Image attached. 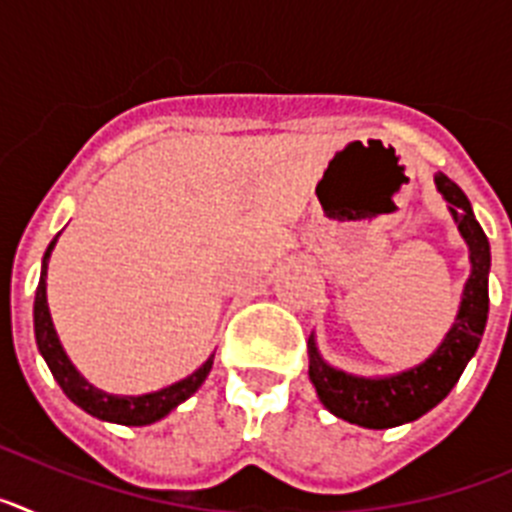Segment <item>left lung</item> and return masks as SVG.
I'll list each match as a JSON object with an SVG mask.
<instances>
[{"mask_svg":"<svg viewBox=\"0 0 512 512\" xmlns=\"http://www.w3.org/2000/svg\"><path fill=\"white\" fill-rule=\"evenodd\" d=\"M436 187L451 205L449 210L464 241L469 243V259H472V277L464 287L456 323L446 333L436 354L397 377L364 379L328 366L320 359L312 338L307 343L310 382L315 384L320 402L336 418L356 423L361 428H374V431L395 428V425L418 420L420 415L436 408L438 402L454 390V384L459 382L464 366L469 364L485 333L487 312H490V292H487L490 243H487L485 230L479 228L467 194L443 171L436 174Z\"/></svg>","mask_w":512,"mask_h":512,"instance_id":"8db88e82","label":"left lung"}]
</instances>
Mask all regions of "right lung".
Masks as SVG:
<instances>
[{
	"label": "right lung",
	"mask_w": 512,
	"mask_h": 512,
	"mask_svg": "<svg viewBox=\"0 0 512 512\" xmlns=\"http://www.w3.org/2000/svg\"><path fill=\"white\" fill-rule=\"evenodd\" d=\"M58 235L51 241L48 251L43 256V271H40V284L38 292H35V341H38L40 354H43L45 364L51 369V374L56 377V382L61 384V390L66 392L74 405H79L81 410H87L89 415L99 420H110V423L120 425H148L161 420L164 415H169L171 410L184 402L187 397H192L194 392L200 390V384L205 382L207 374L212 369V356L205 364L192 374V377L182 379V382L171 384L166 390L151 392V395L140 397H115L107 395V392L94 390L87 379L81 377L74 369V364L69 361L66 351L61 348V341L56 336V328H53L51 312H48V300H45V274H48V256H51L53 246H56Z\"/></svg>",
	"instance_id": "1"
}]
</instances>
